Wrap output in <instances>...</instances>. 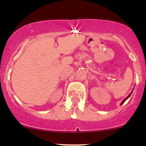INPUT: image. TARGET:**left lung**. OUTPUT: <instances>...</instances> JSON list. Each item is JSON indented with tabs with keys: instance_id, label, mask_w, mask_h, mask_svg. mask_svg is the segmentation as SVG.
<instances>
[{
	"instance_id": "1",
	"label": "left lung",
	"mask_w": 146,
	"mask_h": 146,
	"mask_svg": "<svg viewBox=\"0 0 146 146\" xmlns=\"http://www.w3.org/2000/svg\"><path fill=\"white\" fill-rule=\"evenodd\" d=\"M131 94H132V93H130V94H129V96H127V98H125V99H124V100H123V101H122V102H121V105H122V104H124V103H125V101H126V100H127V98H129V96H130V95H131Z\"/></svg>"
}]
</instances>
